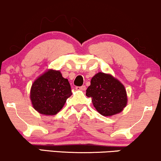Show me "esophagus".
I'll list each match as a JSON object with an SVG mask.
<instances>
[{
  "label": "esophagus",
  "instance_id": "obj_1",
  "mask_svg": "<svg viewBox=\"0 0 161 161\" xmlns=\"http://www.w3.org/2000/svg\"><path fill=\"white\" fill-rule=\"evenodd\" d=\"M75 88H76L77 90H81V91H84V90H86V86H79V87L77 86Z\"/></svg>",
  "mask_w": 161,
  "mask_h": 161
}]
</instances>
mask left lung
<instances>
[{
    "mask_svg": "<svg viewBox=\"0 0 161 161\" xmlns=\"http://www.w3.org/2000/svg\"><path fill=\"white\" fill-rule=\"evenodd\" d=\"M86 96L92 97L97 112L103 116L120 113L126 106L127 95L123 85L111 75L97 73L92 77Z\"/></svg>",
    "mask_w": 161,
    "mask_h": 161,
    "instance_id": "obj_1",
    "label": "left lung"
}]
</instances>
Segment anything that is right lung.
Returning a JSON list of instances; mask_svg holds the SVG:
<instances>
[{
	"label": "right lung",
	"instance_id": "obj_1",
	"mask_svg": "<svg viewBox=\"0 0 161 161\" xmlns=\"http://www.w3.org/2000/svg\"><path fill=\"white\" fill-rule=\"evenodd\" d=\"M72 95L68 79L60 71L48 70L33 82L30 97L33 108L45 115H54L61 110Z\"/></svg>",
	"mask_w": 161,
	"mask_h": 161
}]
</instances>
